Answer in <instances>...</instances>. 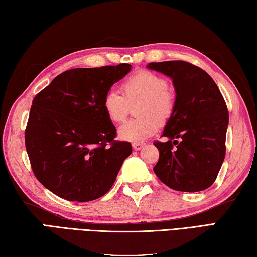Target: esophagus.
<instances>
[{
	"mask_svg": "<svg viewBox=\"0 0 257 257\" xmlns=\"http://www.w3.org/2000/svg\"><path fill=\"white\" fill-rule=\"evenodd\" d=\"M144 143H133V149L135 150V151H140V150H141L143 147H144Z\"/></svg>",
	"mask_w": 257,
	"mask_h": 257,
	"instance_id": "obj_1",
	"label": "esophagus"
}]
</instances>
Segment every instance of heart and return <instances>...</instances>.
Instances as JSON below:
<instances>
[{
  "mask_svg": "<svg viewBox=\"0 0 257 257\" xmlns=\"http://www.w3.org/2000/svg\"><path fill=\"white\" fill-rule=\"evenodd\" d=\"M123 94L115 89L106 91L103 97V109L113 123L126 118L130 105L137 106L138 118L130 119L118 128L122 140L140 143L152 137L159 130V123L166 124L174 113L176 97L168 88V80L163 76L150 70H139L122 84Z\"/></svg>",
  "mask_w": 257,
  "mask_h": 257,
  "instance_id": "1",
  "label": "heart"
}]
</instances>
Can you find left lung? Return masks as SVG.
I'll list each match as a JSON object with an SVG mask.
<instances>
[{
    "label": "left lung",
    "instance_id": "1",
    "mask_svg": "<svg viewBox=\"0 0 257 257\" xmlns=\"http://www.w3.org/2000/svg\"><path fill=\"white\" fill-rule=\"evenodd\" d=\"M149 69L170 77L176 107L163 130L166 142H154L159 161L154 173L177 191L197 192L215 182L226 153L229 116L211 77L186 61L150 62Z\"/></svg>",
    "mask_w": 257,
    "mask_h": 257
}]
</instances>
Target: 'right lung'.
Wrapping results in <instances>:
<instances>
[{
	"instance_id": "1",
	"label": "right lung",
	"mask_w": 257,
	"mask_h": 257,
	"mask_svg": "<svg viewBox=\"0 0 257 257\" xmlns=\"http://www.w3.org/2000/svg\"><path fill=\"white\" fill-rule=\"evenodd\" d=\"M131 67L67 70L33 99L27 152L38 180L58 197L86 202L104 196L132 153L131 143L114 141L116 128L103 109L106 91Z\"/></svg>"
}]
</instances>
